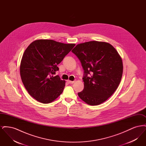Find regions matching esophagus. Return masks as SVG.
Wrapping results in <instances>:
<instances>
[{
	"label": "esophagus",
	"mask_w": 146,
	"mask_h": 146,
	"mask_svg": "<svg viewBox=\"0 0 146 146\" xmlns=\"http://www.w3.org/2000/svg\"><path fill=\"white\" fill-rule=\"evenodd\" d=\"M67 82L69 84H73L74 82V81H70V80H67Z\"/></svg>",
	"instance_id": "34e87169"
}]
</instances>
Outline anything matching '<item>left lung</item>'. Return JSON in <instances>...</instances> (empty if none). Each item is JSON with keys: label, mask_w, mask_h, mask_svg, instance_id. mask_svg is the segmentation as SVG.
I'll return each instance as SVG.
<instances>
[{"label": "left lung", "mask_w": 146, "mask_h": 146, "mask_svg": "<svg viewBox=\"0 0 146 146\" xmlns=\"http://www.w3.org/2000/svg\"><path fill=\"white\" fill-rule=\"evenodd\" d=\"M80 61L84 74L83 90L78 95L87 104H101L111 97L120 83L123 65L118 51L108 42L78 44L72 51Z\"/></svg>", "instance_id": "left-lung-1"}]
</instances>
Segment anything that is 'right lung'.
Instances as JSON below:
<instances>
[{
  "label": "right lung",
  "instance_id": "1",
  "mask_svg": "<svg viewBox=\"0 0 146 146\" xmlns=\"http://www.w3.org/2000/svg\"><path fill=\"white\" fill-rule=\"evenodd\" d=\"M75 45L39 39L28 46L22 56L20 69L22 82L32 97L49 104L62 94L65 81L53 75L59 70L57 65Z\"/></svg>",
  "mask_w": 146,
  "mask_h": 146
}]
</instances>
